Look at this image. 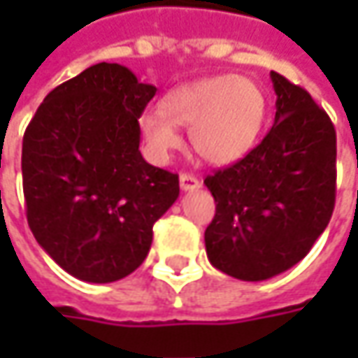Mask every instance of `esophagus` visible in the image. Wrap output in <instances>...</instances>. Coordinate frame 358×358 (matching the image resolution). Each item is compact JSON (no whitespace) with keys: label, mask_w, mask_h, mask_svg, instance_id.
<instances>
[{"label":"esophagus","mask_w":358,"mask_h":358,"mask_svg":"<svg viewBox=\"0 0 358 358\" xmlns=\"http://www.w3.org/2000/svg\"><path fill=\"white\" fill-rule=\"evenodd\" d=\"M179 185L183 191H195V189H199L201 181L195 177V175H191V173H181V177H179Z\"/></svg>","instance_id":"esophagus-1"}]
</instances>
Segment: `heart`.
<instances>
[{"mask_svg": "<svg viewBox=\"0 0 358 358\" xmlns=\"http://www.w3.org/2000/svg\"><path fill=\"white\" fill-rule=\"evenodd\" d=\"M267 113V95L253 79L213 76L167 93L161 111L145 113L139 127L157 159L181 149L177 127H183L199 157L213 165H231L257 145Z\"/></svg>", "mask_w": 358, "mask_h": 358, "instance_id": "1", "label": "heart"}]
</instances>
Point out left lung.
Wrapping results in <instances>:
<instances>
[{
    "mask_svg": "<svg viewBox=\"0 0 358 358\" xmlns=\"http://www.w3.org/2000/svg\"><path fill=\"white\" fill-rule=\"evenodd\" d=\"M275 123L265 139L205 179L217 209L205 231L211 265L265 281L296 265L335 209L337 133L309 91L271 71Z\"/></svg>",
    "mask_w": 358,
    "mask_h": 358,
    "instance_id": "left-lung-1",
    "label": "left lung"
}]
</instances>
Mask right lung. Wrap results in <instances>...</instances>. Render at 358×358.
<instances>
[{
    "label": "right lung",
    "instance_id": "obj_1",
    "mask_svg": "<svg viewBox=\"0 0 358 358\" xmlns=\"http://www.w3.org/2000/svg\"><path fill=\"white\" fill-rule=\"evenodd\" d=\"M157 87L97 63L49 91L23 135L27 223L69 275L113 282L145 261L179 177L149 165L139 121Z\"/></svg>",
    "mask_w": 358,
    "mask_h": 358
}]
</instances>
